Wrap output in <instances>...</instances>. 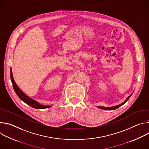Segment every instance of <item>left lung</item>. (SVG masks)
Wrapping results in <instances>:
<instances>
[{
  "label": "left lung",
  "mask_w": 149,
  "mask_h": 149,
  "mask_svg": "<svg viewBox=\"0 0 149 149\" xmlns=\"http://www.w3.org/2000/svg\"><path fill=\"white\" fill-rule=\"evenodd\" d=\"M131 95H130L128 98H127L126 100H125V101H124V102H123V103H121V104H120V105H117V106H114V107H109V108H107V107H98V108H100V109H103V110H115V109H118V107H120V106H121L122 105H123L124 104H125L127 101L129 100V98L131 97Z\"/></svg>",
  "instance_id": "left-lung-1"
}]
</instances>
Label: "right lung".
<instances>
[{
  "instance_id": "add662e5",
  "label": "right lung",
  "mask_w": 149,
  "mask_h": 149,
  "mask_svg": "<svg viewBox=\"0 0 149 149\" xmlns=\"http://www.w3.org/2000/svg\"><path fill=\"white\" fill-rule=\"evenodd\" d=\"M10 78H11V81H12V84H13V89H14L16 94L19 97V98L20 100H22L26 104L30 105L31 107H32L34 109H46V108H49V107H51V106H48V105L45 106V105H44L40 104L39 103H38V102L35 101L34 100L31 98L30 97H29L28 96L25 95L22 91H21L18 88L16 84L15 83V82L14 81L11 68H10Z\"/></svg>"
}]
</instances>
